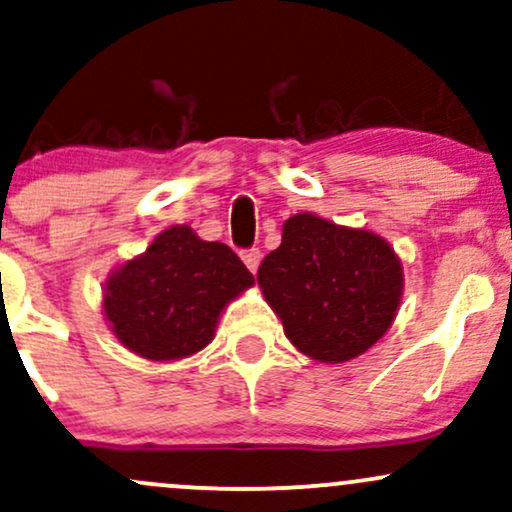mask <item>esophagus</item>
I'll return each mask as SVG.
<instances>
[{
    "label": "esophagus",
    "mask_w": 512,
    "mask_h": 512,
    "mask_svg": "<svg viewBox=\"0 0 512 512\" xmlns=\"http://www.w3.org/2000/svg\"><path fill=\"white\" fill-rule=\"evenodd\" d=\"M243 262H245V267L250 269L252 274L257 272V267H260V262H262V252H260V248H252V250H245L243 255Z\"/></svg>",
    "instance_id": "obj_1"
}]
</instances>
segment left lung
Instances as JSON below:
<instances>
[{
    "instance_id": "left-lung-1",
    "label": "left lung",
    "mask_w": 512,
    "mask_h": 512,
    "mask_svg": "<svg viewBox=\"0 0 512 512\" xmlns=\"http://www.w3.org/2000/svg\"><path fill=\"white\" fill-rule=\"evenodd\" d=\"M257 284L301 354L344 363L366 354L392 327L404 269L375 231L303 211L286 219L281 245L264 257Z\"/></svg>"
}]
</instances>
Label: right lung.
Segmentation results:
<instances>
[{
    "instance_id": "1",
    "label": "right lung",
    "mask_w": 512,
    "mask_h": 512,
    "mask_svg": "<svg viewBox=\"0 0 512 512\" xmlns=\"http://www.w3.org/2000/svg\"><path fill=\"white\" fill-rule=\"evenodd\" d=\"M255 286L226 243L175 223L103 284V317L117 342L154 363L180 361L214 339L226 305Z\"/></svg>"
}]
</instances>
